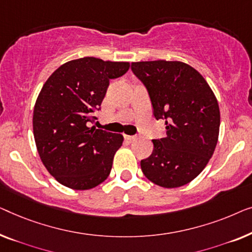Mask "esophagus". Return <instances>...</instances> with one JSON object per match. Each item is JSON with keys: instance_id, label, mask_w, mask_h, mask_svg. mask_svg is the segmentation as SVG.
I'll use <instances>...</instances> for the list:
<instances>
[{"instance_id": "34e87169", "label": "esophagus", "mask_w": 252, "mask_h": 252, "mask_svg": "<svg viewBox=\"0 0 252 252\" xmlns=\"http://www.w3.org/2000/svg\"><path fill=\"white\" fill-rule=\"evenodd\" d=\"M125 138H126V140H134V139H137V136H127V134H125Z\"/></svg>"}]
</instances>
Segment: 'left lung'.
<instances>
[{
  "mask_svg": "<svg viewBox=\"0 0 252 252\" xmlns=\"http://www.w3.org/2000/svg\"><path fill=\"white\" fill-rule=\"evenodd\" d=\"M131 69L147 88L155 119L165 120L166 129L164 138L153 140V153L141 160V170L161 187L186 185L207 166L217 145V98L204 77L185 63L138 62Z\"/></svg>",
  "mask_w": 252,
  "mask_h": 252,
  "instance_id": "1",
  "label": "left lung"
}]
</instances>
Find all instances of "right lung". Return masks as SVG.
<instances>
[{"mask_svg": "<svg viewBox=\"0 0 252 252\" xmlns=\"http://www.w3.org/2000/svg\"><path fill=\"white\" fill-rule=\"evenodd\" d=\"M129 67L126 62L84 57L63 63L42 87L34 106V139L42 163L62 185L90 189L109 176L123 136L95 129L90 122L109 80Z\"/></svg>", "mask_w": 252, "mask_h": 252, "instance_id": "right-lung-1", "label": "right lung"}]
</instances>
